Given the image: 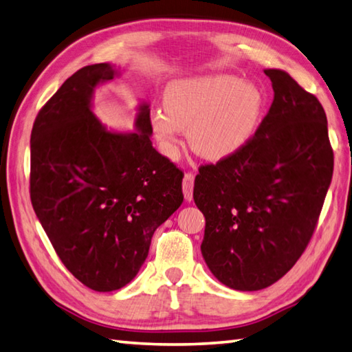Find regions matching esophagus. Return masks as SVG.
I'll return each instance as SVG.
<instances>
[{"mask_svg": "<svg viewBox=\"0 0 352 352\" xmlns=\"http://www.w3.org/2000/svg\"><path fill=\"white\" fill-rule=\"evenodd\" d=\"M193 182H195V175L188 172L183 178V192L186 201H192L193 198Z\"/></svg>", "mask_w": 352, "mask_h": 352, "instance_id": "obj_1", "label": "esophagus"}]
</instances>
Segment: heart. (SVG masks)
Returning a JSON list of instances; mask_svg holds the SVG:
<instances>
[{"mask_svg": "<svg viewBox=\"0 0 352 352\" xmlns=\"http://www.w3.org/2000/svg\"><path fill=\"white\" fill-rule=\"evenodd\" d=\"M163 107L151 111L149 124L164 155L175 157L178 136L188 130L193 151L218 162L241 151L254 138L263 94L251 81L213 74L172 81L164 91Z\"/></svg>", "mask_w": 352, "mask_h": 352, "instance_id": "heart-1", "label": "heart"}]
</instances>
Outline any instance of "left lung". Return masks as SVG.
<instances>
[{"instance_id":"obj_1","label":"left lung","mask_w":352,"mask_h":352,"mask_svg":"<svg viewBox=\"0 0 352 352\" xmlns=\"http://www.w3.org/2000/svg\"><path fill=\"white\" fill-rule=\"evenodd\" d=\"M274 101L241 151L199 168L193 199L206 218L210 272L242 292L271 286L309 245L333 177L324 107L286 71L265 69Z\"/></svg>"}]
</instances>
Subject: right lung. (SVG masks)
Returning a JSON list of instances; mask_svg holds the SVG:
<instances>
[{
  "mask_svg": "<svg viewBox=\"0 0 352 352\" xmlns=\"http://www.w3.org/2000/svg\"><path fill=\"white\" fill-rule=\"evenodd\" d=\"M111 63L71 76L37 115L30 197L57 256L96 292L124 287L145 263L154 231L183 203V172L151 142L149 106L134 131L94 113L95 89L119 77Z\"/></svg>",
  "mask_w": 352,
  "mask_h": 352,
  "instance_id": "right-lung-1",
  "label": "right lung"
}]
</instances>
